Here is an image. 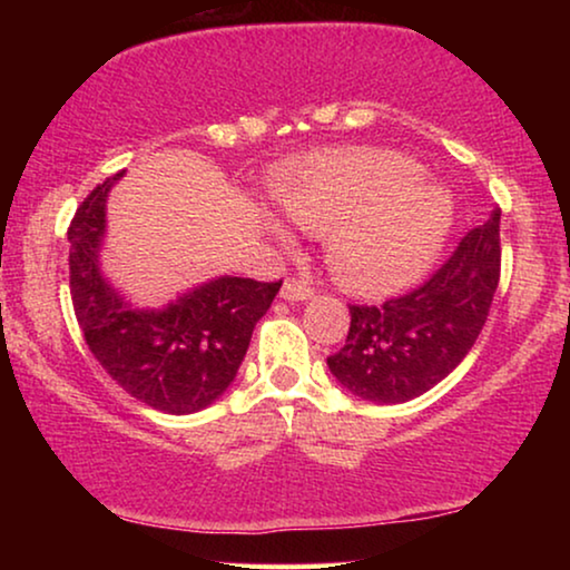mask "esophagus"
Segmentation results:
<instances>
[{"label":"esophagus","mask_w":570,"mask_h":570,"mask_svg":"<svg viewBox=\"0 0 570 570\" xmlns=\"http://www.w3.org/2000/svg\"><path fill=\"white\" fill-rule=\"evenodd\" d=\"M279 298L283 301H308L314 298V291L306 283H301V279H285L283 291H279Z\"/></svg>","instance_id":"esophagus-1"}]
</instances>
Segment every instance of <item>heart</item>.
Returning <instances> with one entry per match:
<instances>
[{
	"instance_id": "b5f03b06",
	"label": "heart",
	"mask_w": 570,
	"mask_h": 570,
	"mask_svg": "<svg viewBox=\"0 0 570 570\" xmlns=\"http://www.w3.org/2000/svg\"><path fill=\"white\" fill-rule=\"evenodd\" d=\"M295 225L326 233V264L347 291L386 295L431 269L454 228L456 205L425 168L386 150L324 153L275 184ZM283 236L279 225H272Z\"/></svg>"
}]
</instances>
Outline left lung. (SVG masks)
<instances>
[{
	"label": "left lung",
	"instance_id": "8db88e82",
	"mask_svg": "<svg viewBox=\"0 0 570 570\" xmlns=\"http://www.w3.org/2000/svg\"><path fill=\"white\" fill-rule=\"evenodd\" d=\"M501 277V213L459 240L449 262L402 298L350 306L345 347L326 357L350 394L402 404L449 376L485 326Z\"/></svg>",
	"mask_w": 570,
	"mask_h": 570
}]
</instances>
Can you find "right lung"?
<instances>
[{"instance_id":"right-lung-1","label":"right lung","mask_w":570,"mask_h":570,"mask_svg":"<svg viewBox=\"0 0 570 570\" xmlns=\"http://www.w3.org/2000/svg\"><path fill=\"white\" fill-rule=\"evenodd\" d=\"M106 178L69 225V291L90 353L124 392L168 415H191L228 392L279 283L213 277L163 308H139L104 275Z\"/></svg>"}]
</instances>
